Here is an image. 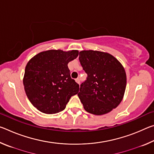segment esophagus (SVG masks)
Masks as SVG:
<instances>
[{
  "instance_id": "obj_1",
  "label": "esophagus",
  "mask_w": 154,
  "mask_h": 154,
  "mask_svg": "<svg viewBox=\"0 0 154 154\" xmlns=\"http://www.w3.org/2000/svg\"><path fill=\"white\" fill-rule=\"evenodd\" d=\"M75 81H76V82L77 83H80V79H79V78H77L76 79H75Z\"/></svg>"
}]
</instances>
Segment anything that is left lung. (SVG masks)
<instances>
[{"label":"left lung","instance_id":"8db88e82","mask_svg":"<svg viewBox=\"0 0 154 154\" xmlns=\"http://www.w3.org/2000/svg\"><path fill=\"white\" fill-rule=\"evenodd\" d=\"M79 59L88 75L77 94L85 110L100 116L116 108L126 86V75L122 64L111 54L99 51H80Z\"/></svg>","mask_w":154,"mask_h":154}]
</instances>
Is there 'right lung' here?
<instances>
[{
    "label": "right lung",
    "mask_w": 154,
    "mask_h": 154,
    "mask_svg": "<svg viewBox=\"0 0 154 154\" xmlns=\"http://www.w3.org/2000/svg\"><path fill=\"white\" fill-rule=\"evenodd\" d=\"M79 51L48 50L36 54L26 66L23 83L28 98L42 113L54 114L63 111L79 85L71 79L68 67Z\"/></svg>",
    "instance_id": "obj_1"
}]
</instances>
